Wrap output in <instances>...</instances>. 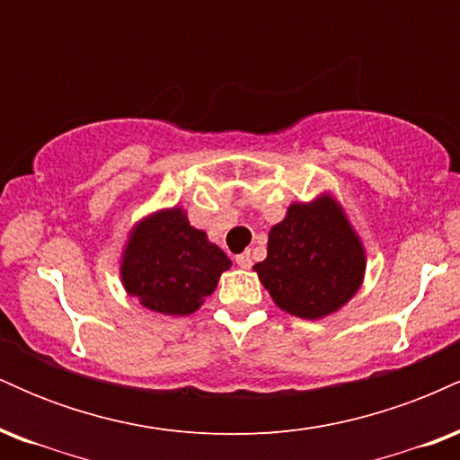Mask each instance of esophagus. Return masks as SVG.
<instances>
[{
	"mask_svg": "<svg viewBox=\"0 0 460 460\" xmlns=\"http://www.w3.org/2000/svg\"><path fill=\"white\" fill-rule=\"evenodd\" d=\"M235 263L240 268H251L252 266V257H251V251H244L242 255L235 257Z\"/></svg>",
	"mask_w": 460,
	"mask_h": 460,
	"instance_id": "1",
	"label": "esophagus"
}]
</instances>
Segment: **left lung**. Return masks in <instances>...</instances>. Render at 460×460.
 Returning a JSON list of instances; mask_svg holds the SVG:
<instances>
[{"label":"left lung","instance_id":"8db88e82","mask_svg":"<svg viewBox=\"0 0 460 460\" xmlns=\"http://www.w3.org/2000/svg\"><path fill=\"white\" fill-rule=\"evenodd\" d=\"M366 248L344 208L322 192L292 203L268 234V257L252 266L274 305L303 320L340 311L366 277Z\"/></svg>","mask_w":460,"mask_h":460}]
</instances>
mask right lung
<instances>
[{
    "mask_svg": "<svg viewBox=\"0 0 460 460\" xmlns=\"http://www.w3.org/2000/svg\"><path fill=\"white\" fill-rule=\"evenodd\" d=\"M231 268L205 231L190 225L186 209H157L131 226L120 283L145 309L162 315H190L214 292L220 274Z\"/></svg>",
    "mask_w": 460,
    "mask_h": 460,
    "instance_id": "add662e5",
    "label": "right lung"
}]
</instances>
